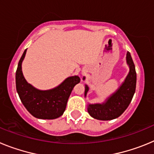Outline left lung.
I'll return each mask as SVG.
<instances>
[{
    "label": "left lung",
    "mask_w": 154,
    "mask_h": 154,
    "mask_svg": "<svg viewBox=\"0 0 154 154\" xmlns=\"http://www.w3.org/2000/svg\"><path fill=\"white\" fill-rule=\"evenodd\" d=\"M126 62L130 66V72L116 92L103 104L89 105L88 112L92 117L99 120H111L119 117L129 106L135 92L137 84L135 65L129 51L126 54ZM88 90L89 87L85 85V96Z\"/></svg>",
    "instance_id": "8db88e82"
}]
</instances>
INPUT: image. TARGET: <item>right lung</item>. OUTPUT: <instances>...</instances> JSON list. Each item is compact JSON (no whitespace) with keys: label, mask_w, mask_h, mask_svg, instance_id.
<instances>
[{"label":"right lung","mask_w":154,"mask_h":154,"mask_svg":"<svg viewBox=\"0 0 154 154\" xmlns=\"http://www.w3.org/2000/svg\"><path fill=\"white\" fill-rule=\"evenodd\" d=\"M26 50L19 60L16 71V89L21 103L31 115L38 119H53L65 112L68 99L73 88L80 82L79 76H72L55 89L41 91L28 84L23 75L21 63Z\"/></svg>","instance_id":"add662e5"}]
</instances>
